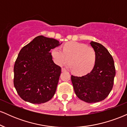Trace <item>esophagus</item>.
Instances as JSON below:
<instances>
[{
	"instance_id": "1",
	"label": "esophagus",
	"mask_w": 127,
	"mask_h": 127,
	"mask_svg": "<svg viewBox=\"0 0 127 127\" xmlns=\"http://www.w3.org/2000/svg\"><path fill=\"white\" fill-rule=\"evenodd\" d=\"M62 72H65L66 71V69L65 68H62Z\"/></svg>"
}]
</instances>
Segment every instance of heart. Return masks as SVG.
<instances>
[{
  "label": "heart",
  "instance_id": "obj_1",
  "mask_svg": "<svg viewBox=\"0 0 127 127\" xmlns=\"http://www.w3.org/2000/svg\"><path fill=\"white\" fill-rule=\"evenodd\" d=\"M52 55L55 63L60 66L68 64L70 62L73 72L78 75H84L91 72L97 59L93 48L77 42L65 43L63 51L55 48L52 50Z\"/></svg>",
  "mask_w": 127,
  "mask_h": 127
}]
</instances>
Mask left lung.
<instances>
[{"label": "left lung", "mask_w": 127, "mask_h": 127, "mask_svg": "<svg viewBox=\"0 0 127 127\" xmlns=\"http://www.w3.org/2000/svg\"><path fill=\"white\" fill-rule=\"evenodd\" d=\"M97 59L91 72L83 76H71L76 95L87 103H96L104 100L112 90L115 76L113 57L100 43L91 41Z\"/></svg>", "instance_id": "left-lung-1"}]
</instances>
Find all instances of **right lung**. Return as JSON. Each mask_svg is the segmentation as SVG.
<instances>
[{"mask_svg": "<svg viewBox=\"0 0 127 127\" xmlns=\"http://www.w3.org/2000/svg\"><path fill=\"white\" fill-rule=\"evenodd\" d=\"M60 45L56 39L39 36L19 52L14 67V85L24 101L41 104L54 95L62 68L54 63L50 51Z\"/></svg>", "mask_w": 127, "mask_h": 127, "instance_id": "right-lung-1", "label": "right lung"}]
</instances>
